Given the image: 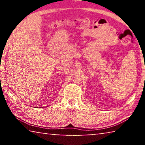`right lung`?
<instances>
[{
  "instance_id": "obj_1",
  "label": "right lung",
  "mask_w": 145,
  "mask_h": 145,
  "mask_svg": "<svg viewBox=\"0 0 145 145\" xmlns=\"http://www.w3.org/2000/svg\"><path fill=\"white\" fill-rule=\"evenodd\" d=\"M39 108H40V107H39Z\"/></svg>"
}]
</instances>
